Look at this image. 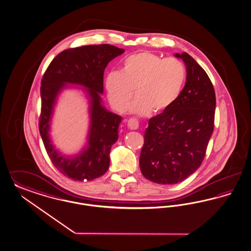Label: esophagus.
I'll list each match as a JSON object with an SVG mask.
<instances>
[{
	"label": "esophagus",
	"mask_w": 251,
	"mask_h": 251,
	"mask_svg": "<svg viewBox=\"0 0 251 251\" xmlns=\"http://www.w3.org/2000/svg\"><path fill=\"white\" fill-rule=\"evenodd\" d=\"M127 125L130 130H137L139 127V122L135 119H130L127 122Z\"/></svg>",
	"instance_id": "obj_1"
}]
</instances>
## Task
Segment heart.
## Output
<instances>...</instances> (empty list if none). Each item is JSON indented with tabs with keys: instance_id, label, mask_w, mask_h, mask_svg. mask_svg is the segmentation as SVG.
I'll use <instances>...</instances> for the list:
<instances>
[{
	"instance_id": "b5f03b06",
	"label": "heart",
	"mask_w": 251,
	"mask_h": 251,
	"mask_svg": "<svg viewBox=\"0 0 251 251\" xmlns=\"http://www.w3.org/2000/svg\"><path fill=\"white\" fill-rule=\"evenodd\" d=\"M185 78L186 70L179 59L142 52L123 61L120 72L108 73L104 86L109 103L118 112L126 110L134 89L136 97L129 107L130 112L160 114L177 101Z\"/></svg>"
}]
</instances>
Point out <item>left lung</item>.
<instances>
[{
    "instance_id": "left-lung-1",
    "label": "left lung",
    "mask_w": 251,
    "mask_h": 251,
    "mask_svg": "<svg viewBox=\"0 0 251 251\" xmlns=\"http://www.w3.org/2000/svg\"><path fill=\"white\" fill-rule=\"evenodd\" d=\"M174 55L185 64L186 83L167 111L149 120L139 160L144 177L159 184L182 182L199 169L214 128L210 78L187 52Z\"/></svg>"
}]
</instances>
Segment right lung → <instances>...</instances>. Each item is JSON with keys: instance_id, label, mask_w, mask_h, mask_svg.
<instances>
[{"instance_id": "1", "label": "right lung", "mask_w": 251, "mask_h": 251, "mask_svg": "<svg viewBox=\"0 0 251 251\" xmlns=\"http://www.w3.org/2000/svg\"><path fill=\"white\" fill-rule=\"evenodd\" d=\"M124 52V49L110 44L86 45L67 49L57 54L42 78V108L39 130L46 152L52 164L62 174L75 181H92L107 172L109 153L119 138L121 117L107 111L100 94H103L104 69L110 61ZM66 83L82 85L91 100V126L87 148L78 156H61L49 138L50 121L56 96Z\"/></svg>"}]
</instances>
